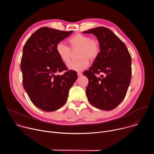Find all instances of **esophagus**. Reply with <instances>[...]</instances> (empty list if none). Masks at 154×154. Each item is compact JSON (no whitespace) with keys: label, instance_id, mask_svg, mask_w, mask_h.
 Masks as SVG:
<instances>
[{"label":"esophagus","instance_id":"34e87169","mask_svg":"<svg viewBox=\"0 0 154 154\" xmlns=\"http://www.w3.org/2000/svg\"><path fill=\"white\" fill-rule=\"evenodd\" d=\"M82 75V72H77V75H78L79 77H80Z\"/></svg>","mask_w":154,"mask_h":154}]
</instances>
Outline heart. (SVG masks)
I'll return each instance as SVG.
<instances>
[{
  "label": "heart",
  "mask_w": 154,
  "mask_h": 154,
  "mask_svg": "<svg viewBox=\"0 0 154 154\" xmlns=\"http://www.w3.org/2000/svg\"><path fill=\"white\" fill-rule=\"evenodd\" d=\"M68 43L72 49L79 48L77 61H70L67 67L69 69L80 71L86 69L90 64V60H95L100 51L99 42L92 39L89 35L76 33L68 39ZM56 52L60 60L64 63H68L71 58V51L63 42H58L56 46Z\"/></svg>",
  "instance_id": "heart-1"
}]
</instances>
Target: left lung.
I'll return each instance as SVG.
<instances>
[{
    "label": "left lung",
    "instance_id": "obj_1",
    "mask_svg": "<svg viewBox=\"0 0 154 154\" xmlns=\"http://www.w3.org/2000/svg\"><path fill=\"white\" fill-rule=\"evenodd\" d=\"M93 33L100 44L98 57L83 72L89 80L88 101L102 110H112L124 100L131 75V58L125 44L109 29L99 27L83 32ZM101 73L100 77L96 74Z\"/></svg>",
    "mask_w": 154,
    "mask_h": 154
}]
</instances>
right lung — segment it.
I'll list each match as a JSON object with an SVG mask.
<instances>
[{
  "label": "right lung",
  "mask_w": 154,
  "mask_h": 154,
  "mask_svg": "<svg viewBox=\"0 0 154 154\" xmlns=\"http://www.w3.org/2000/svg\"><path fill=\"white\" fill-rule=\"evenodd\" d=\"M72 33L41 27L24 46L20 61L23 86L32 103L43 111L54 112L64 105L77 79L72 70L55 74L68 69L56 52V46Z\"/></svg>",
  "instance_id": "add662e5"
}]
</instances>
